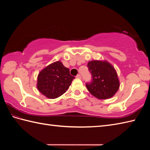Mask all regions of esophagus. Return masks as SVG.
Returning <instances> with one entry per match:
<instances>
[{
    "mask_svg": "<svg viewBox=\"0 0 150 150\" xmlns=\"http://www.w3.org/2000/svg\"><path fill=\"white\" fill-rule=\"evenodd\" d=\"M76 78H77V79H81V75L78 74L77 76H76Z\"/></svg>",
    "mask_w": 150,
    "mask_h": 150,
    "instance_id": "esophagus-1",
    "label": "esophagus"
}]
</instances>
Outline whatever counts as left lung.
<instances>
[{
	"label": "left lung",
	"mask_w": 150,
	"mask_h": 150,
	"mask_svg": "<svg viewBox=\"0 0 150 150\" xmlns=\"http://www.w3.org/2000/svg\"><path fill=\"white\" fill-rule=\"evenodd\" d=\"M88 67L92 75V82L86 84L89 92L98 99L113 97L120 87L119 79L114 67L107 60H93Z\"/></svg>",
	"instance_id": "obj_1"
}]
</instances>
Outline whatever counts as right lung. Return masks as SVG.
<instances>
[{
	"instance_id": "right-lung-1",
	"label": "right lung",
	"mask_w": 150,
	"mask_h": 150,
	"mask_svg": "<svg viewBox=\"0 0 150 150\" xmlns=\"http://www.w3.org/2000/svg\"><path fill=\"white\" fill-rule=\"evenodd\" d=\"M75 79L61 61L50 64L39 72L37 88L44 96L51 99L58 98L68 90Z\"/></svg>"
}]
</instances>
